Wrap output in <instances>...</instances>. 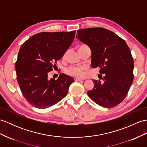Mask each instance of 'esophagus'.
Here are the masks:
<instances>
[{
    "instance_id": "1",
    "label": "esophagus",
    "mask_w": 147,
    "mask_h": 147,
    "mask_svg": "<svg viewBox=\"0 0 147 147\" xmlns=\"http://www.w3.org/2000/svg\"><path fill=\"white\" fill-rule=\"evenodd\" d=\"M74 81H83V80L80 79V78H74Z\"/></svg>"
}]
</instances>
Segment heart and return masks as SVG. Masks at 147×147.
Segmentation results:
<instances>
[{"label":"heart","mask_w":147,"mask_h":147,"mask_svg":"<svg viewBox=\"0 0 147 147\" xmlns=\"http://www.w3.org/2000/svg\"><path fill=\"white\" fill-rule=\"evenodd\" d=\"M88 47L85 44H81L79 46V49L82 48V47ZM84 70V67L83 66H70L66 68L65 72L68 75L70 76L77 77V78H81L83 76V71Z\"/></svg>","instance_id":"heart-1"}]
</instances>
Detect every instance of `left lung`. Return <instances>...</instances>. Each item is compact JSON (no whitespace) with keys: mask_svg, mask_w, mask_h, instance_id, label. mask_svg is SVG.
Listing matches in <instances>:
<instances>
[{"mask_svg":"<svg viewBox=\"0 0 147 147\" xmlns=\"http://www.w3.org/2000/svg\"><path fill=\"white\" fill-rule=\"evenodd\" d=\"M76 37L90 47L91 66L99 67L103 81L93 80L94 86L88 95L96 104L113 108L127 96L134 80V62L130 49L121 37L102 27L77 30Z\"/></svg>","mask_w":147,"mask_h":147,"instance_id":"left-lung-1","label":"left lung"}]
</instances>
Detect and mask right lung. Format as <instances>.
Listing matches in <instances>:
<instances>
[{
    "label": "right lung",
    "mask_w": 147,
    "mask_h": 147,
    "mask_svg": "<svg viewBox=\"0 0 147 147\" xmlns=\"http://www.w3.org/2000/svg\"><path fill=\"white\" fill-rule=\"evenodd\" d=\"M76 30L42 32L24 42L16 62L17 81L24 97L32 107L44 109L66 96L73 78L61 74L57 80H49L56 66L74 40Z\"/></svg>",
    "instance_id": "right-lung-1"
}]
</instances>
